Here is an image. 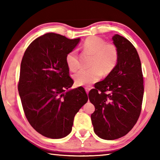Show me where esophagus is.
I'll return each instance as SVG.
<instances>
[{
    "label": "esophagus",
    "instance_id": "34e87169",
    "mask_svg": "<svg viewBox=\"0 0 160 160\" xmlns=\"http://www.w3.org/2000/svg\"><path fill=\"white\" fill-rule=\"evenodd\" d=\"M91 90V89L90 88H85V91H86V92H87V94H88L89 93V92H90V90Z\"/></svg>",
    "mask_w": 160,
    "mask_h": 160
}]
</instances>
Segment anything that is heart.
<instances>
[{
	"label": "heart",
	"mask_w": 160,
	"mask_h": 160,
	"mask_svg": "<svg viewBox=\"0 0 160 160\" xmlns=\"http://www.w3.org/2000/svg\"><path fill=\"white\" fill-rule=\"evenodd\" d=\"M82 49L92 56L88 70H80L74 75L75 82L78 86H88L96 82L102 74L107 75L114 70L118 60V50L112 43H106L102 38L91 36L82 44ZM66 62L68 68L72 72L78 68V58L75 51L67 54Z\"/></svg>",
	"instance_id": "1"
}]
</instances>
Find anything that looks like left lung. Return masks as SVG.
Masks as SVG:
<instances>
[{"instance_id": "1", "label": "left lung", "mask_w": 160, "mask_h": 160, "mask_svg": "<svg viewBox=\"0 0 160 160\" xmlns=\"http://www.w3.org/2000/svg\"><path fill=\"white\" fill-rule=\"evenodd\" d=\"M118 50L114 70L89 92L95 107L91 114L94 131L104 140H115L133 128L141 112L144 93L141 63L136 49L118 34L112 37Z\"/></svg>"}]
</instances>
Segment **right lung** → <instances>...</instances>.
Listing matches in <instances>:
<instances>
[{"label": "right lung", "mask_w": 160, "mask_h": 160, "mask_svg": "<svg viewBox=\"0 0 160 160\" xmlns=\"http://www.w3.org/2000/svg\"><path fill=\"white\" fill-rule=\"evenodd\" d=\"M80 40L45 34L29 45L22 59L18 91L24 112L32 128L49 138L67 136L88 100L82 87L69 90L73 80L66 57Z\"/></svg>", "instance_id": "1"}]
</instances>
